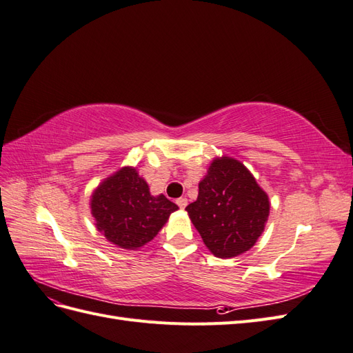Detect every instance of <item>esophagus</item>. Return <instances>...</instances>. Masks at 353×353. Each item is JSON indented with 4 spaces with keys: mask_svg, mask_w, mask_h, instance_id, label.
<instances>
[{
    "mask_svg": "<svg viewBox=\"0 0 353 353\" xmlns=\"http://www.w3.org/2000/svg\"><path fill=\"white\" fill-rule=\"evenodd\" d=\"M176 205H178L181 209H185V206H187V199H185V197H179V199L176 200Z\"/></svg>",
    "mask_w": 353,
    "mask_h": 353,
    "instance_id": "obj_1",
    "label": "esophagus"
}]
</instances>
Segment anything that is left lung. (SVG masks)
I'll return each mask as SVG.
<instances>
[{"label": "left lung", "instance_id": "obj_1", "mask_svg": "<svg viewBox=\"0 0 353 353\" xmlns=\"http://www.w3.org/2000/svg\"><path fill=\"white\" fill-rule=\"evenodd\" d=\"M270 197L240 160L215 157L199 183L197 200L185 208L212 254L236 258L250 250L270 216Z\"/></svg>", "mask_w": 353, "mask_h": 353}]
</instances>
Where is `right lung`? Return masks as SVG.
I'll use <instances>...</instances> for the list:
<instances>
[{"label": "right lung", "mask_w": 353, "mask_h": 353, "mask_svg": "<svg viewBox=\"0 0 353 353\" xmlns=\"http://www.w3.org/2000/svg\"><path fill=\"white\" fill-rule=\"evenodd\" d=\"M90 208L97 230L125 250H138L152 241L178 210L163 194L152 196L134 166H123L101 181L92 191Z\"/></svg>", "instance_id": "add662e5"}]
</instances>
